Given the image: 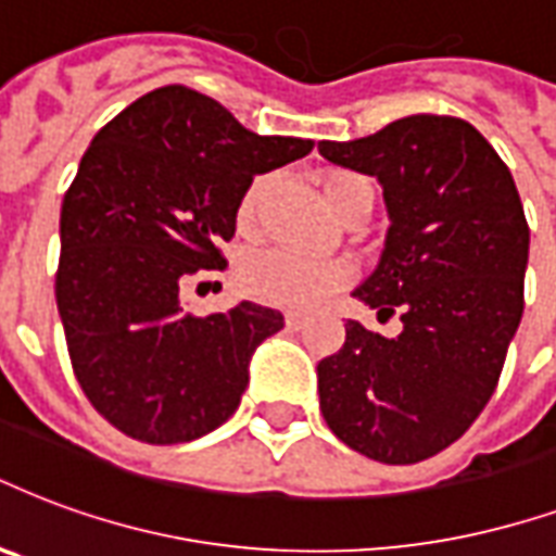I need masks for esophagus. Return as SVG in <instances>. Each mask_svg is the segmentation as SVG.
Listing matches in <instances>:
<instances>
[{
	"label": "esophagus",
	"instance_id": "1",
	"mask_svg": "<svg viewBox=\"0 0 556 556\" xmlns=\"http://www.w3.org/2000/svg\"><path fill=\"white\" fill-rule=\"evenodd\" d=\"M303 320H306V315H303V312H286V324H289L291 330H298Z\"/></svg>",
	"mask_w": 556,
	"mask_h": 556
}]
</instances>
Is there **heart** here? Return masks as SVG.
<instances>
[{"label": "heart", "mask_w": 556, "mask_h": 556, "mask_svg": "<svg viewBox=\"0 0 556 556\" xmlns=\"http://www.w3.org/2000/svg\"><path fill=\"white\" fill-rule=\"evenodd\" d=\"M265 182V176H256L238 200L241 229H253V224H256ZM356 182H359V176L344 174V170H332V174L324 176L320 191H324V200L330 205L332 215ZM351 274L353 267L341 258H309L300 256V253H289V250H262L256 256H250L244 267L247 289L253 291L258 300L274 303V306H294V309L315 306L332 289H339L341 282H348Z\"/></svg>", "instance_id": "heart-1"}]
</instances>
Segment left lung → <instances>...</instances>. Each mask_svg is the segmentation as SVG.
Returning <instances> with one entry per match:
<instances>
[{"label":"left lung","mask_w":556,"mask_h":556,"mask_svg":"<svg viewBox=\"0 0 556 556\" xmlns=\"http://www.w3.org/2000/svg\"><path fill=\"white\" fill-rule=\"evenodd\" d=\"M318 152L380 182L389 229L353 298L404 324L394 339L344 324L341 351L318 362L320 413L377 463H421L483 413L519 330L530 250L519 191L459 117L413 114Z\"/></svg>","instance_id":"1"}]
</instances>
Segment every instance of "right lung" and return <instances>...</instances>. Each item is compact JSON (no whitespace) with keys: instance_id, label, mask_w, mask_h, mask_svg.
I'll return each instance as SVG.
<instances>
[{"instance_id":"obj_1","label":"right lung","mask_w":556,"mask_h":556,"mask_svg":"<svg viewBox=\"0 0 556 556\" xmlns=\"http://www.w3.org/2000/svg\"><path fill=\"white\" fill-rule=\"evenodd\" d=\"M315 141L256 135L205 93L167 85L105 123L61 205L55 300L81 392L121 433L179 445L241 404L250 359L282 315L238 303L191 315L185 277L224 267L253 176Z\"/></svg>"}]
</instances>
